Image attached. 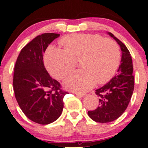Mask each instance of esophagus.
<instances>
[{
	"instance_id": "obj_1",
	"label": "esophagus",
	"mask_w": 148,
	"mask_h": 148,
	"mask_svg": "<svg viewBox=\"0 0 148 148\" xmlns=\"http://www.w3.org/2000/svg\"><path fill=\"white\" fill-rule=\"evenodd\" d=\"M75 95L77 96L80 97H83L85 96V94H82V93H79V92H75Z\"/></svg>"
}]
</instances>
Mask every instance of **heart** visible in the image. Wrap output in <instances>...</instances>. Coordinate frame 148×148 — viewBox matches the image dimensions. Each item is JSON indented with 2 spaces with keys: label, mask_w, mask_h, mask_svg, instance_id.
<instances>
[{
  "label": "heart",
  "mask_w": 148,
  "mask_h": 148,
  "mask_svg": "<svg viewBox=\"0 0 148 148\" xmlns=\"http://www.w3.org/2000/svg\"><path fill=\"white\" fill-rule=\"evenodd\" d=\"M64 48L51 45L46 52L45 62L56 79H63L74 70L81 59L82 69L69 76L64 81L67 89L86 92L95 82L103 84L114 76L120 62V50L117 43L99 34H77L64 37Z\"/></svg>",
  "instance_id": "b5f03b06"
}]
</instances>
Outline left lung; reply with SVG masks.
<instances>
[{"instance_id":"8db88e82","label":"left lung","mask_w":148,"mask_h":148,"mask_svg":"<svg viewBox=\"0 0 148 148\" xmlns=\"http://www.w3.org/2000/svg\"><path fill=\"white\" fill-rule=\"evenodd\" d=\"M108 34L120 46L122 59L117 74L95 91L99 98V106L95 110L88 111L92 120L100 123H107L119 118L127 107L134 90L133 66L129 50L112 33Z\"/></svg>"}]
</instances>
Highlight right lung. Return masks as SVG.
<instances>
[{
	"label": "right lung",
	"mask_w": 148,
	"mask_h": 148,
	"mask_svg": "<svg viewBox=\"0 0 148 148\" xmlns=\"http://www.w3.org/2000/svg\"><path fill=\"white\" fill-rule=\"evenodd\" d=\"M60 34L45 33L37 36L21 51L13 74V90L19 107L29 120L48 125L60 117L63 99L68 92L53 79L44 64L48 46Z\"/></svg>",
	"instance_id": "right-lung-1"
}]
</instances>
